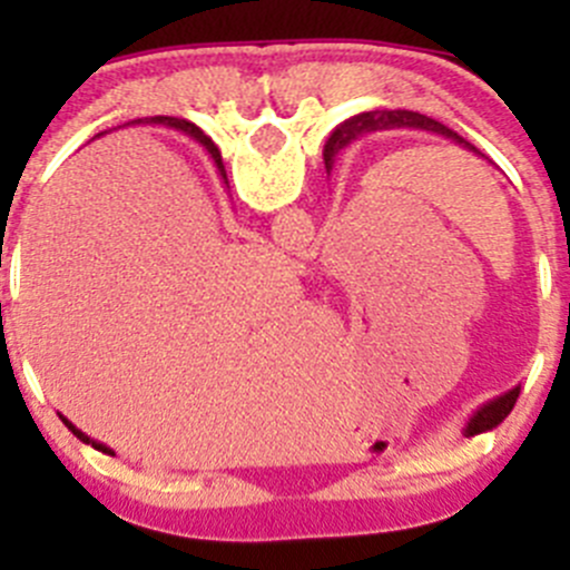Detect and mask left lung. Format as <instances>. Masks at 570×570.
<instances>
[{
	"label": "left lung",
	"mask_w": 570,
	"mask_h": 570,
	"mask_svg": "<svg viewBox=\"0 0 570 570\" xmlns=\"http://www.w3.org/2000/svg\"><path fill=\"white\" fill-rule=\"evenodd\" d=\"M389 129L433 131V135L444 137V140H452V142H458V146L469 148V151L480 154L474 146H471V142H465L458 131H452L450 126L439 124V120L428 118V115L411 112V109H372V112L353 115V118H347L342 126H336V129H333L331 140H327V146H325L327 174H331V168H333V157H336L344 146H350L353 140H358L361 135H370V131H389ZM515 400H519V386L510 389L508 394L497 396V400L485 402V405H482L480 411H474V416L469 419V424H465V433H482V430H491L493 424H499L510 411H513Z\"/></svg>",
	"instance_id": "1"
}]
</instances>
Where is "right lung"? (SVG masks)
I'll list each match as a JSON object with an SVG mask.
<instances>
[{
	"mask_svg": "<svg viewBox=\"0 0 570 570\" xmlns=\"http://www.w3.org/2000/svg\"><path fill=\"white\" fill-rule=\"evenodd\" d=\"M131 124H142V120H131ZM146 124H165V126H174V129H181L184 135H189V137H193V140H198L200 146H204L206 151H209V157L215 159V165H217V170H220V176L226 178V168H223L220 151H217V146H215V142H212L209 137H206L204 131L198 129V126H195V124H189V120H181V118H168V115H157V118L146 120ZM226 184H228V181H226ZM60 419H62V424H66V428L71 430V433L77 435L79 441H85V444H94L96 450H101V452H109V446H107V444H101V441H94V439H90V435H85L82 430H79V428H73V424L68 422L66 416H62V413H60Z\"/></svg>",
	"mask_w": 570,
	"mask_h": 570,
	"instance_id": "right-lung-1",
	"label": "right lung"
}]
</instances>
